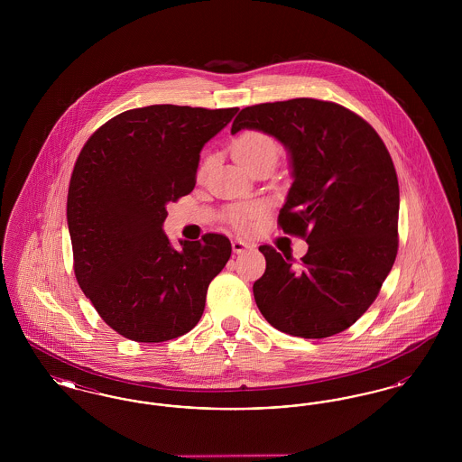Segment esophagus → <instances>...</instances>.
<instances>
[{"mask_svg": "<svg viewBox=\"0 0 462 462\" xmlns=\"http://www.w3.org/2000/svg\"><path fill=\"white\" fill-rule=\"evenodd\" d=\"M232 249H234V253L241 254L244 251L251 249V244H247V242H244L242 239H234V241H232Z\"/></svg>", "mask_w": 462, "mask_h": 462, "instance_id": "esophagus-1", "label": "esophagus"}]
</instances>
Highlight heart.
<instances>
[{"label": "heart", "mask_w": 462, "mask_h": 462, "mask_svg": "<svg viewBox=\"0 0 462 462\" xmlns=\"http://www.w3.org/2000/svg\"><path fill=\"white\" fill-rule=\"evenodd\" d=\"M234 157L245 168L253 161L260 159L266 154L277 155V143L275 140L263 132L258 130H247L241 133L234 143H232ZM208 162H202L200 173L206 170ZM264 206L262 202H245V204H236L226 211L228 221L241 232H247L254 221L263 215Z\"/></svg>", "instance_id": "b5f03b06"}]
</instances>
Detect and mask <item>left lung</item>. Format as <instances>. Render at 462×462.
<instances>
[{
  "instance_id": "obj_1",
  "label": "left lung",
  "mask_w": 462,
  "mask_h": 462,
  "mask_svg": "<svg viewBox=\"0 0 462 462\" xmlns=\"http://www.w3.org/2000/svg\"><path fill=\"white\" fill-rule=\"evenodd\" d=\"M242 128L289 149L294 183L277 223L308 244L296 268L292 256L260 245L266 268L253 286L256 305L291 336L322 339L348 329L395 263L400 192L392 155L365 119L328 100L251 106L232 123V133Z\"/></svg>"
}]
</instances>
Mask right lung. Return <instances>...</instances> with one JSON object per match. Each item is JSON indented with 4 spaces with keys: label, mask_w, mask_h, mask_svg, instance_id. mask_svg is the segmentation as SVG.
<instances>
[{
    "label": "right lung",
    "mask_w": 462,
    "mask_h": 462,
    "mask_svg": "<svg viewBox=\"0 0 462 462\" xmlns=\"http://www.w3.org/2000/svg\"><path fill=\"white\" fill-rule=\"evenodd\" d=\"M237 107L149 106L93 133L76 159L67 223L74 275L110 329L138 343L198 326L209 282L232 254L223 234L181 241L162 232L166 204L196 187L199 152Z\"/></svg>",
    "instance_id": "right-lung-1"
}]
</instances>
